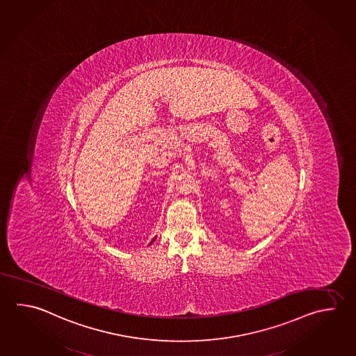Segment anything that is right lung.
I'll return each instance as SVG.
<instances>
[{"mask_svg": "<svg viewBox=\"0 0 356 356\" xmlns=\"http://www.w3.org/2000/svg\"><path fill=\"white\" fill-rule=\"evenodd\" d=\"M154 239H156V238H154V239H152V241H151V242H149V244H152V243L154 242ZM149 244H148V245H149Z\"/></svg>", "mask_w": 356, "mask_h": 356, "instance_id": "obj_1", "label": "right lung"}]
</instances>
